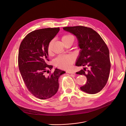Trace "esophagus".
<instances>
[{
    "mask_svg": "<svg viewBox=\"0 0 126 126\" xmlns=\"http://www.w3.org/2000/svg\"><path fill=\"white\" fill-rule=\"evenodd\" d=\"M66 72H67V73H68V74H75V72L74 71L68 70V71H66Z\"/></svg>",
    "mask_w": 126,
    "mask_h": 126,
    "instance_id": "1",
    "label": "esophagus"
}]
</instances>
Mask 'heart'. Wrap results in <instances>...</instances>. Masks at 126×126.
<instances>
[{
  "mask_svg": "<svg viewBox=\"0 0 126 126\" xmlns=\"http://www.w3.org/2000/svg\"><path fill=\"white\" fill-rule=\"evenodd\" d=\"M73 38L69 35H64L62 37V41L64 43L69 38ZM51 44L50 42L48 46L47 51L49 55L52 53L51 50ZM74 62V59L72 57L69 55H62L58 57L55 60V64L57 67L62 69H68L71 66Z\"/></svg>",
  "mask_w": 126,
  "mask_h": 126,
  "instance_id": "b5f03b06",
  "label": "heart"
}]
</instances>
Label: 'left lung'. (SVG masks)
<instances>
[{"label":"left lung","instance_id":"obj_1","mask_svg":"<svg viewBox=\"0 0 126 126\" xmlns=\"http://www.w3.org/2000/svg\"><path fill=\"white\" fill-rule=\"evenodd\" d=\"M76 36L81 49L77 59V66H88L77 72L87 78V83L80 89L89 94L100 92L106 84L109 78L111 64L109 51L107 45L98 33L83 26L63 28Z\"/></svg>","mask_w":126,"mask_h":126}]
</instances>
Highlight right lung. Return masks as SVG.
<instances>
[{
    "label": "right lung",
    "mask_w": 126,
    "mask_h": 126,
    "mask_svg": "<svg viewBox=\"0 0 126 126\" xmlns=\"http://www.w3.org/2000/svg\"><path fill=\"white\" fill-rule=\"evenodd\" d=\"M60 31V28H46L29 33L20 45L18 66L23 80L31 93L38 98L45 100L54 96L59 89V78L65 73L56 68L47 76L52 68L47 64L48 46Z\"/></svg>",
    "instance_id": "right-lung-1"
}]
</instances>
